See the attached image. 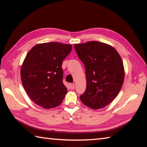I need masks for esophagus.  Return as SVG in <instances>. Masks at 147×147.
Returning <instances> with one entry per match:
<instances>
[{
	"label": "esophagus",
	"instance_id": "1",
	"mask_svg": "<svg viewBox=\"0 0 147 147\" xmlns=\"http://www.w3.org/2000/svg\"><path fill=\"white\" fill-rule=\"evenodd\" d=\"M69 87L71 90H74V87H75V85H74V83H70L69 84Z\"/></svg>",
	"mask_w": 147,
	"mask_h": 147
}]
</instances>
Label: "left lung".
Listing matches in <instances>:
<instances>
[{
  "label": "left lung",
  "instance_id": "obj_1",
  "mask_svg": "<svg viewBox=\"0 0 147 147\" xmlns=\"http://www.w3.org/2000/svg\"><path fill=\"white\" fill-rule=\"evenodd\" d=\"M84 64L87 87L80 96L85 106L94 110L105 107L119 94L124 80L121 57L111 46L98 41L74 45Z\"/></svg>",
  "mask_w": 147,
  "mask_h": 147
}]
</instances>
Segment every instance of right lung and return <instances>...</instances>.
I'll return each instance as SVG.
<instances>
[{
    "mask_svg": "<svg viewBox=\"0 0 147 147\" xmlns=\"http://www.w3.org/2000/svg\"><path fill=\"white\" fill-rule=\"evenodd\" d=\"M71 50V45L51 42L36 45L28 52L21 67V80L36 105L50 109L61 104L67 92L62 64Z\"/></svg>",
    "mask_w": 147,
    "mask_h": 147,
    "instance_id": "obj_1",
    "label": "right lung"
}]
</instances>
